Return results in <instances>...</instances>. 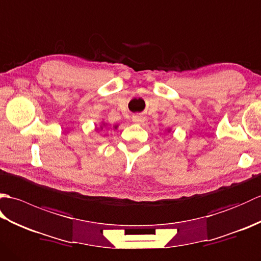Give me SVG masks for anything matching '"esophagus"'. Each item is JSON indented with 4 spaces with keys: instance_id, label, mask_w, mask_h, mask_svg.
Segmentation results:
<instances>
[{
    "instance_id": "34e87169",
    "label": "esophagus",
    "mask_w": 261,
    "mask_h": 261,
    "mask_svg": "<svg viewBox=\"0 0 261 261\" xmlns=\"http://www.w3.org/2000/svg\"><path fill=\"white\" fill-rule=\"evenodd\" d=\"M132 121H134L135 123L141 124V123H143V122H145V118H143V116L140 115V114H136V115L132 116Z\"/></svg>"
}]
</instances>
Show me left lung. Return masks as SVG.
Wrapping results in <instances>:
<instances>
[{
  "mask_svg": "<svg viewBox=\"0 0 261 261\" xmlns=\"http://www.w3.org/2000/svg\"><path fill=\"white\" fill-rule=\"evenodd\" d=\"M167 131H168V132H171V129H167Z\"/></svg>",
  "mask_w": 261,
  "mask_h": 261,
  "instance_id": "1",
  "label": "left lung"
}]
</instances>
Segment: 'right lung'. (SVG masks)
I'll use <instances>...</instances> for the list:
<instances>
[{"mask_svg": "<svg viewBox=\"0 0 261 261\" xmlns=\"http://www.w3.org/2000/svg\"><path fill=\"white\" fill-rule=\"evenodd\" d=\"M111 124H108L107 123V122H104V121H102L101 122V125H99L98 127H95V131L97 132V134H98V131H104V130H107V127H109ZM118 124H114L113 125V129L114 130H116V129H118Z\"/></svg>", "mask_w": 261, "mask_h": 261, "instance_id": "1", "label": "right lung"}]
</instances>
